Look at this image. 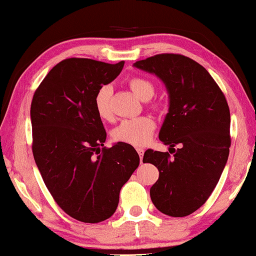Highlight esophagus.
I'll return each mask as SVG.
<instances>
[{
    "label": "esophagus",
    "instance_id": "esophagus-1",
    "mask_svg": "<svg viewBox=\"0 0 256 256\" xmlns=\"http://www.w3.org/2000/svg\"><path fill=\"white\" fill-rule=\"evenodd\" d=\"M136 151H137V153H138L140 158V159L143 158V154H144V150H143V148H137Z\"/></svg>",
    "mask_w": 256,
    "mask_h": 256
}]
</instances>
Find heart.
I'll return each mask as SVG.
<instances>
[{"label": "heart", "mask_w": 256, "mask_h": 256, "mask_svg": "<svg viewBox=\"0 0 256 256\" xmlns=\"http://www.w3.org/2000/svg\"><path fill=\"white\" fill-rule=\"evenodd\" d=\"M129 87L132 92L142 100H151L154 95L156 87L153 82L144 76H134L129 80ZM113 88L111 84H104L97 90L94 104L97 114L103 120L112 119L111 97ZM153 108H159V103H152ZM156 130V122L150 116H138L134 119H126L113 130L114 140L130 144L134 146H144L152 140Z\"/></svg>", "instance_id": "obj_1"}]
</instances>
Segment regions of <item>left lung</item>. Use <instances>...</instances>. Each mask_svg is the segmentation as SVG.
I'll use <instances>...</instances> for the list:
<instances>
[{"instance_id":"1","label":"left lung","mask_w":256,"mask_h":256,"mask_svg":"<svg viewBox=\"0 0 256 256\" xmlns=\"http://www.w3.org/2000/svg\"><path fill=\"white\" fill-rule=\"evenodd\" d=\"M134 66L156 74L169 94V111L159 132L169 152L150 148L143 158L159 170L151 200L161 213L188 216L207 202L226 167L229 105L207 70L183 54H156Z\"/></svg>"}]
</instances>
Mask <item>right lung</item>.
<instances>
[{
	"instance_id": "add662e5",
	"label": "right lung",
	"mask_w": 256,
	"mask_h": 256,
	"mask_svg": "<svg viewBox=\"0 0 256 256\" xmlns=\"http://www.w3.org/2000/svg\"><path fill=\"white\" fill-rule=\"evenodd\" d=\"M124 64L62 60L30 104L32 151L43 182L66 214L84 223L114 214L121 188L140 164L132 145L104 146L106 132L94 104L97 90L114 80Z\"/></svg>"
}]
</instances>
